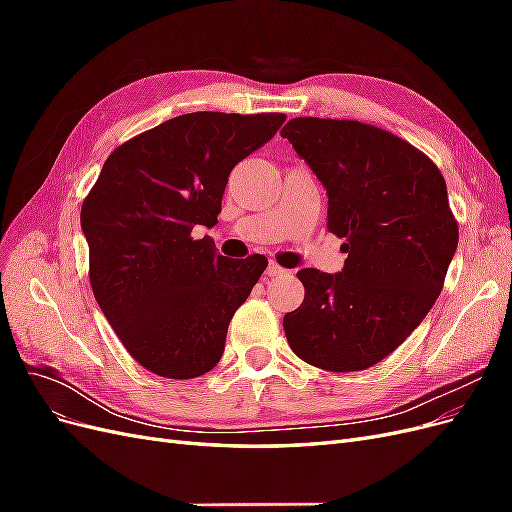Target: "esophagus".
<instances>
[{"mask_svg": "<svg viewBox=\"0 0 512 512\" xmlns=\"http://www.w3.org/2000/svg\"><path fill=\"white\" fill-rule=\"evenodd\" d=\"M286 273H288V269L280 267V265H277V262H269V267H267V275L269 277H280V275H286Z\"/></svg>", "mask_w": 512, "mask_h": 512, "instance_id": "obj_1", "label": "esophagus"}]
</instances>
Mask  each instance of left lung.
Instances as JSON below:
<instances>
[{
    "mask_svg": "<svg viewBox=\"0 0 512 512\" xmlns=\"http://www.w3.org/2000/svg\"><path fill=\"white\" fill-rule=\"evenodd\" d=\"M282 136L329 196L327 228L344 269L297 273L301 307L284 316L292 352L327 371L386 359L440 297L459 228L438 166L404 138L352 119H290Z\"/></svg>",
    "mask_w": 512,
    "mask_h": 512,
    "instance_id": "left-lung-1",
    "label": "left lung"
}]
</instances>
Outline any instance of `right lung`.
I'll list each match as a JSON object with an SVG mask.
<instances>
[{
	"label": "right lung",
	"instance_id": "obj_1",
	"mask_svg": "<svg viewBox=\"0 0 512 512\" xmlns=\"http://www.w3.org/2000/svg\"><path fill=\"white\" fill-rule=\"evenodd\" d=\"M284 113H188L106 158L81 207L89 282L121 344L156 376L188 380L224 354L232 314L267 258H226L196 226H215L230 170L265 145Z\"/></svg>",
	"mask_w": 512,
	"mask_h": 512
}]
</instances>
